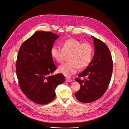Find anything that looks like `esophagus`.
<instances>
[{
	"label": "esophagus",
	"mask_w": 129,
	"mask_h": 129,
	"mask_svg": "<svg viewBox=\"0 0 129 129\" xmlns=\"http://www.w3.org/2000/svg\"><path fill=\"white\" fill-rule=\"evenodd\" d=\"M66 81L67 82H72V80L71 78H70L66 77Z\"/></svg>",
	"instance_id": "1"
}]
</instances>
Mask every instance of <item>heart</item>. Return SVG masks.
Masks as SVG:
<instances>
[{"instance_id":"obj_1","label":"heart","mask_w":129,"mask_h":129,"mask_svg":"<svg viewBox=\"0 0 129 129\" xmlns=\"http://www.w3.org/2000/svg\"><path fill=\"white\" fill-rule=\"evenodd\" d=\"M62 48L53 46L50 51L53 58L58 63H61L66 55H69V61L58 68L60 73L70 77L75 74L79 68L87 67L91 61L93 55V47L89 43H82L75 39H68L62 42Z\"/></svg>"}]
</instances>
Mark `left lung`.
<instances>
[{"mask_svg": "<svg viewBox=\"0 0 129 129\" xmlns=\"http://www.w3.org/2000/svg\"><path fill=\"white\" fill-rule=\"evenodd\" d=\"M95 53L92 61L78 74L75 81L81 87L75 96L80 102L90 103L100 98L106 91L110 82L113 63L110 50L105 43L92 36ZM84 77V80L80 77Z\"/></svg>", "mask_w": 129, "mask_h": 129, "instance_id": "8db88e82", "label": "left lung"}]
</instances>
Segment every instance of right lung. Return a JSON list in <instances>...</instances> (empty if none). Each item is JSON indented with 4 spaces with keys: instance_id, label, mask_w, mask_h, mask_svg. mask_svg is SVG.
Instances as JSON below:
<instances>
[{
    "instance_id": "1",
    "label": "right lung",
    "mask_w": 129,
    "mask_h": 129,
    "mask_svg": "<svg viewBox=\"0 0 129 129\" xmlns=\"http://www.w3.org/2000/svg\"><path fill=\"white\" fill-rule=\"evenodd\" d=\"M59 36L37 31L21 46L16 63L19 86L34 103L45 104L55 98L56 87L65 81L61 74L52 75L56 67L50 51Z\"/></svg>"
}]
</instances>
